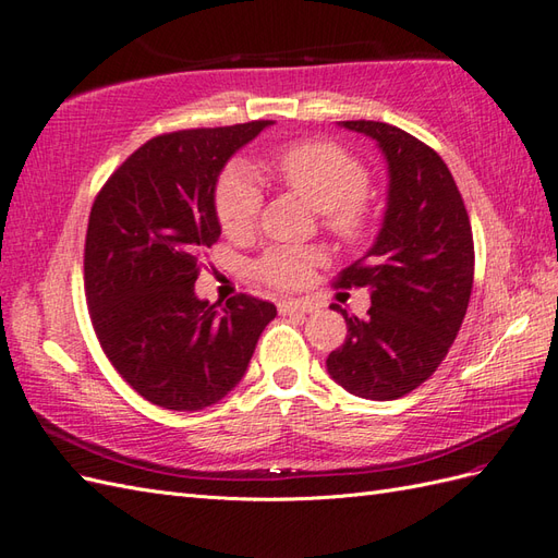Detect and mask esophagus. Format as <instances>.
I'll list each match as a JSON object with an SVG mask.
<instances>
[{"label":"esophagus","instance_id":"esophagus-1","mask_svg":"<svg viewBox=\"0 0 558 558\" xmlns=\"http://www.w3.org/2000/svg\"><path fill=\"white\" fill-rule=\"evenodd\" d=\"M278 308L282 316H292V314H311L316 306L306 300H284L278 304Z\"/></svg>","mask_w":558,"mask_h":558}]
</instances>
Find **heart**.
Wrapping results in <instances>:
<instances>
[{"mask_svg":"<svg viewBox=\"0 0 558 558\" xmlns=\"http://www.w3.org/2000/svg\"><path fill=\"white\" fill-rule=\"evenodd\" d=\"M276 171L284 185L323 214V223L335 238L361 242L368 235L371 173L354 154L335 142L306 140L278 154ZM262 204L264 194L247 171L232 166L220 175L216 216L226 235L242 238L252 232ZM320 264L323 252L316 247H270L254 264V274L270 288L300 290Z\"/></svg>","mask_w":558,"mask_h":558,"instance_id":"heart-1","label":"heart"}]
</instances>
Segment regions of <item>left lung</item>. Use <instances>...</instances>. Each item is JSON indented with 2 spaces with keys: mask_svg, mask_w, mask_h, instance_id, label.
I'll list each match as a JSON object with an SVG mask.
<instances>
[{
  "mask_svg": "<svg viewBox=\"0 0 558 558\" xmlns=\"http://www.w3.org/2000/svg\"><path fill=\"white\" fill-rule=\"evenodd\" d=\"M378 142L390 190L373 247L335 280L368 288L366 318L349 316L347 340L328 356L347 392L390 401L416 390L454 344L473 290V232L447 163L425 142L380 121H342Z\"/></svg>",
  "mask_w": 558,
  "mask_h": 558,
  "instance_id": "obj_1",
  "label": "left lung"
}]
</instances>
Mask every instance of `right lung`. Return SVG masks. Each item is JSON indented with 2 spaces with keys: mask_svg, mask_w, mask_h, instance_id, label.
I'll return each mask as SVG.
<instances>
[{
  "mask_svg": "<svg viewBox=\"0 0 558 558\" xmlns=\"http://www.w3.org/2000/svg\"><path fill=\"white\" fill-rule=\"evenodd\" d=\"M274 121L151 137L104 183L85 238V296L97 340L137 395L199 411L250 366L276 306L194 294L202 254L220 238L216 183L228 159Z\"/></svg>",
  "mask_w": 558,
  "mask_h": 558,
  "instance_id": "1",
  "label": "right lung"
}]
</instances>
